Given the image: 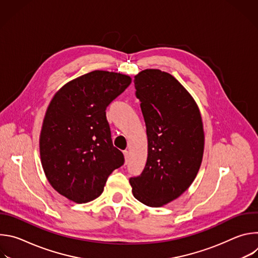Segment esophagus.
Returning a JSON list of instances; mask_svg holds the SVG:
<instances>
[{"instance_id": "34e87169", "label": "esophagus", "mask_w": 258, "mask_h": 258, "mask_svg": "<svg viewBox=\"0 0 258 258\" xmlns=\"http://www.w3.org/2000/svg\"><path fill=\"white\" fill-rule=\"evenodd\" d=\"M123 155H124L125 164H126V163H127V161H128V156H130V153H128V151H127V150H124V151H123Z\"/></svg>"}]
</instances>
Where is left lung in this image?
<instances>
[{
	"label": "left lung",
	"instance_id": "1",
	"mask_svg": "<svg viewBox=\"0 0 258 258\" xmlns=\"http://www.w3.org/2000/svg\"><path fill=\"white\" fill-rule=\"evenodd\" d=\"M148 138L142 173L130 178L136 199L160 207L185 192L195 179L204 151L199 108L177 80L159 69L141 71L134 80Z\"/></svg>",
	"mask_w": 258,
	"mask_h": 258
}]
</instances>
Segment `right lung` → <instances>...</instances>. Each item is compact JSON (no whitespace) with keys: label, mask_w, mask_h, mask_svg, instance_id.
Here are the masks:
<instances>
[{"label":"right lung","mask_w":258,"mask_h":258,"mask_svg":"<svg viewBox=\"0 0 258 258\" xmlns=\"http://www.w3.org/2000/svg\"><path fill=\"white\" fill-rule=\"evenodd\" d=\"M128 76L95 70L63 86L44 118L40 154L51 186L77 203L98 198L124 163L113 146L106 109L131 85Z\"/></svg>","instance_id":"add662e5"}]
</instances>
